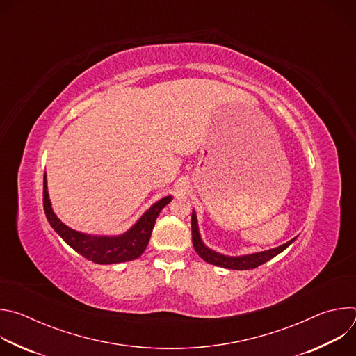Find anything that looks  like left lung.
<instances>
[{
    "label": "left lung",
    "mask_w": 356,
    "mask_h": 356,
    "mask_svg": "<svg viewBox=\"0 0 356 356\" xmlns=\"http://www.w3.org/2000/svg\"><path fill=\"white\" fill-rule=\"evenodd\" d=\"M191 238H193V246L195 249V252L198 253V257L201 259H204L206 262L211 264V265H217L221 268H227V269H235V270H248V269H255L261 265H264L265 262L270 261L272 258H275L276 255H279L280 252H283L294 239L275 248V249H269L265 252H259V253H253V255H245V257H238V258H231V257H224L221 253H217L211 249H209L204 243H202L200 234H198V227H197V217L195 213L193 211L191 214Z\"/></svg>",
    "instance_id": "1"
}]
</instances>
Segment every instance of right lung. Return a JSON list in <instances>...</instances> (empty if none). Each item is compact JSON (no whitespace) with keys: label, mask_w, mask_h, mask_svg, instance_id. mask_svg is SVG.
<instances>
[{"label":"right lung","mask_w":356,"mask_h":356,"mask_svg":"<svg viewBox=\"0 0 356 356\" xmlns=\"http://www.w3.org/2000/svg\"><path fill=\"white\" fill-rule=\"evenodd\" d=\"M170 200L172 197L168 195L155 202L128 232L120 236H92L66 227L55 216L47 194L46 176H43V210L49 224L81 257L101 265L128 262L139 258L147 246L159 213L166 204H169Z\"/></svg>","instance_id":"add662e5"}]
</instances>
